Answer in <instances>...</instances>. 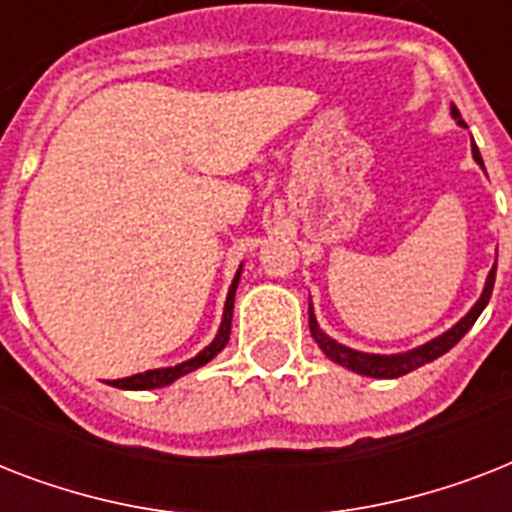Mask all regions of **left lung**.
<instances>
[{
    "label": "left lung",
    "mask_w": 512,
    "mask_h": 512,
    "mask_svg": "<svg viewBox=\"0 0 512 512\" xmlns=\"http://www.w3.org/2000/svg\"><path fill=\"white\" fill-rule=\"evenodd\" d=\"M454 119H460V111L457 108H452ZM465 124V122H460ZM473 159H476L481 167H484V159H481V154H478L476 143H473ZM494 276H497V265L492 268V273H489V279H486V287H484V295H481V300H478L476 305H473V311L465 316V319L457 324V327H452L446 335L436 337V340L425 342L422 348L417 350H409V353H404V356H372V353H358V350H350L345 348V345H340V342L329 340L324 332L319 329V324H316V316H313V308H311V316H308V324H311V335L316 337V342H319V348L327 353L332 361H337V364L348 366V369H353V372L358 374H366V377H380V380H393V377H404V374L414 372V369H420V366L430 364V361H436L438 356H444L446 350H452L457 342L465 337V332H468L473 324H476V319L481 316V311L486 308V303H489V297H492V289H494Z\"/></svg>",
    "instance_id": "left-lung-1"
}]
</instances>
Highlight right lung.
<instances>
[{"label":"right lung","instance_id":"add662e5","mask_svg":"<svg viewBox=\"0 0 512 512\" xmlns=\"http://www.w3.org/2000/svg\"><path fill=\"white\" fill-rule=\"evenodd\" d=\"M236 284H239V273H236V279L231 284V292H228V300H225V311H223V324H220V332L212 342H209L207 348L201 350L199 356L191 358V361H183L180 366H170V369H151V372L143 374H132V377H124V380H114L111 385L114 388H124V390H151V388H164V385H170L175 382L177 377H183V374L193 372V369H199L207 361L220 353L225 348V342H228V335H231V319H233V295H236Z\"/></svg>","mask_w":512,"mask_h":512}]
</instances>
